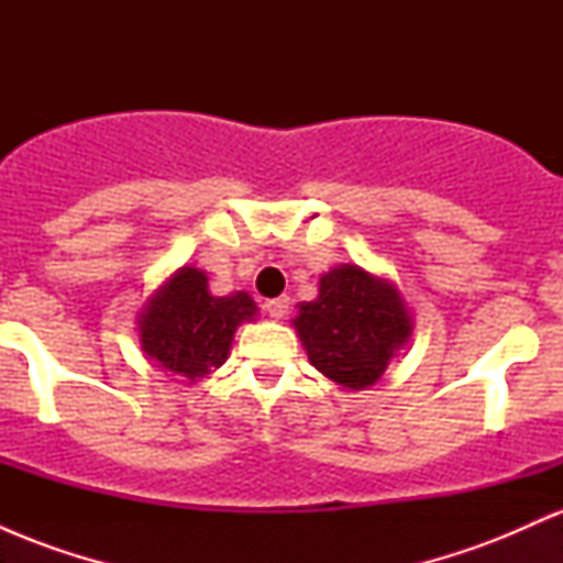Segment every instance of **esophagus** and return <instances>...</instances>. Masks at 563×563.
<instances>
[{
	"instance_id": "obj_1",
	"label": "esophagus",
	"mask_w": 563,
	"mask_h": 563,
	"mask_svg": "<svg viewBox=\"0 0 563 563\" xmlns=\"http://www.w3.org/2000/svg\"><path fill=\"white\" fill-rule=\"evenodd\" d=\"M288 309H290V299H288V296H277V299L264 301V312H267L273 320H283V318H286Z\"/></svg>"
}]
</instances>
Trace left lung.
Listing matches in <instances>:
<instances>
[{
  "label": "left lung",
  "mask_w": 563,
  "mask_h": 563,
  "mask_svg": "<svg viewBox=\"0 0 563 563\" xmlns=\"http://www.w3.org/2000/svg\"><path fill=\"white\" fill-rule=\"evenodd\" d=\"M294 328L322 376L360 391L376 384L407 344L412 318L394 283L339 264L320 277L318 299L299 303Z\"/></svg>",
  "instance_id": "obj_1"
}]
</instances>
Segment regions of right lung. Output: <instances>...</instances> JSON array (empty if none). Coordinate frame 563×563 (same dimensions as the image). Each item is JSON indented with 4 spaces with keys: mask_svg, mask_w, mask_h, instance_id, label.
I'll use <instances>...</instances> for the list:
<instances>
[{
    "mask_svg": "<svg viewBox=\"0 0 563 563\" xmlns=\"http://www.w3.org/2000/svg\"><path fill=\"white\" fill-rule=\"evenodd\" d=\"M254 318L256 303L245 290L211 296L206 273L183 267L147 299L140 344L147 360L192 384L228 360L238 325Z\"/></svg>",
    "mask_w": 563,
    "mask_h": 563,
    "instance_id": "1",
    "label": "right lung"
}]
</instances>
